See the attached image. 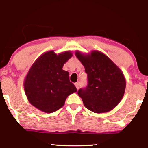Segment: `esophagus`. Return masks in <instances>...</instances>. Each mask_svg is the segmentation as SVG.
Here are the masks:
<instances>
[{
  "label": "esophagus",
  "mask_w": 148,
  "mask_h": 148,
  "mask_svg": "<svg viewBox=\"0 0 148 148\" xmlns=\"http://www.w3.org/2000/svg\"><path fill=\"white\" fill-rule=\"evenodd\" d=\"M75 86L76 88L77 89V90H78L79 88V83L77 82V83H75Z\"/></svg>",
  "instance_id": "1"
}]
</instances>
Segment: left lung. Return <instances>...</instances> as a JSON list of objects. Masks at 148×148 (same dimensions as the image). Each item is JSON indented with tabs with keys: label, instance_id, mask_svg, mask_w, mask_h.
<instances>
[{
	"label": "left lung",
	"instance_id": "8db88e82",
	"mask_svg": "<svg viewBox=\"0 0 148 148\" xmlns=\"http://www.w3.org/2000/svg\"><path fill=\"white\" fill-rule=\"evenodd\" d=\"M75 55L88 74V86L77 92L84 106L96 113L112 110L125 94L126 80L122 71L100 51L88 54L76 51Z\"/></svg>",
	"mask_w": 148,
	"mask_h": 148
}]
</instances>
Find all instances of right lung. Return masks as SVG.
<instances>
[{
	"label": "right lung",
	"instance_id": "right-lung-1",
	"mask_svg": "<svg viewBox=\"0 0 148 148\" xmlns=\"http://www.w3.org/2000/svg\"><path fill=\"white\" fill-rule=\"evenodd\" d=\"M73 56L70 51L56 54L53 50L39 56L28 71L24 82L26 96L32 105L46 113L62 108L67 96L77 92L69 73L62 70Z\"/></svg>",
	"mask_w": 148,
	"mask_h": 148
}]
</instances>
